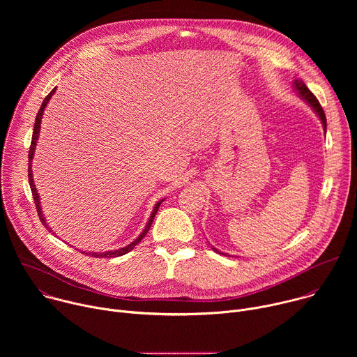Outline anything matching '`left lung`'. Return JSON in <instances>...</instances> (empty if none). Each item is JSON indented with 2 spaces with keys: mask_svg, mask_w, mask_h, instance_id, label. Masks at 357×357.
Instances as JSON below:
<instances>
[{
  "mask_svg": "<svg viewBox=\"0 0 357 357\" xmlns=\"http://www.w3.org/2000/svg\"><path fill=\"white\" fill-rule=\"evenodd\" d=\"M292 84H294L295 91L298 93V96H299L302 100L307 101V103L312 107V110L317 113V116L319 117V120H321V123H322V126H324V130L326 131V117H325L324 109L321 107L319 101L317 100V97L314 96V93H312L307 86H305V83H303L302 80H299V79H295ZM212 250L216 251V252H219V254H222V256H227L226 252H222V251H219V250L215 248V247H212Z\"/></svg>",
  "mask_w": 357,
  "mask_h": 357,
  "instance_id": "obj_1",
  "label": "left lung"
}]
</instances>
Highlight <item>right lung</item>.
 Returning a JSON list of instances; mask_svg holds the SVG:
<instances>
[{
	"label": "right lung",
	"mask_w": 357,
	"mask_h": 357,
	"mask_svg": "<svg viewBox=\"0 0 357 357\" xmlns=\"http://www.w3.org/2000/svg\"><path fill=\"white\" fill-rule=\"evenodd\" d=\"M55 90H56V87L50 91L46 97H45V100H43V103H42V106H40V109H39V112H38V114H36V119H35V126H33V134H32V141H31V146H29V154H28V158H29V167H28V178H29V186H31V190H32V196H33V200H35V206H36V211H38V216H39V219H40V222H42V225L49 230V231H52V229H50L49 226H47V223H46V220H45V216H43V212H42V208H40V202H39V193H38V190H36V186H35V183H33V174H32V160H33V154H35V148H36V142H38V138H39V131H40V120H42V114H43V110H45V107L47 106V103H49V100L52 98V96L55 94ZM164 202V199H161L157 205L154 206V211H152V213H151V216H149V219H148V222H146V225H145V227H144V230L141 231V234L131 243V244H128V245H126V247H123V248H119V250H114V251H105V252H94V251H90V252H86V251H82V252H84V254H91L93 257H98V259H110V257H120V256H124V254H127V252H130L144 237H145V234L148 233V230H149V227H151V225H152V220H154V218H155V215H157V212H158V209H160V205L161 203ZM52 234H55L54 231H52Z\"/></svg>",
	"instance_id": "add662e5"
}]
</instances>
